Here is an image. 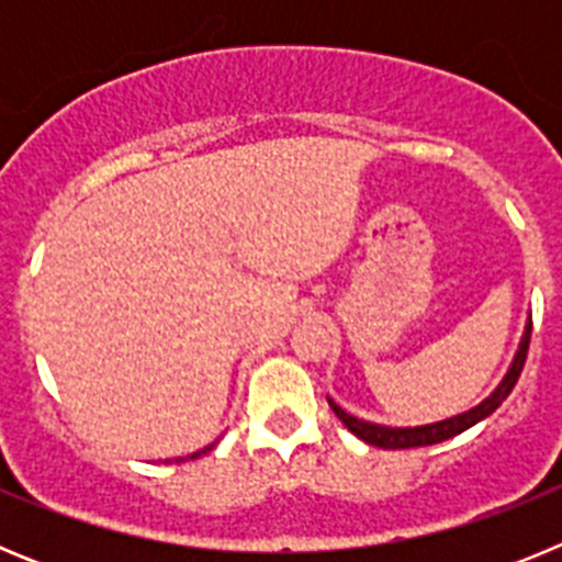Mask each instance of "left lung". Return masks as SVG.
Segmentation results:
<instances>
[{
	"instance_id": "8db88e82",
	"label": "left lung",
	"mask_w": 562,
	"mask_h": 562,
	"mask_svg": "<svg viewBox=\"0 0 562 562\" xmlns=\"http://www.w3.org/2000/svg\"><path fill=\"white\" fill-rule=\"evenodd\" d=\"M529 337H532V321L526 324L524 337H520V346H518V355H515L513 366L506 371V376L501 380L498 389L493 394L486 396L481 405L475 408L464 411L459 416H450V419H441L434 422V425H422V428H385V425H374V422H362L357 416L346 414V411L337 405V402L329 400V408L335 411L337 419L357 436L362 439L366 445H374V448H385V450H405V448H425V445H436V441H445V439H453V436L464 434L467 428H473L475 422L486 419V416L493 414L498 408L501 402L506 396L513 394L515 382H518L520 371H524V362H526V351H529Z\"/></svg>"
}]
</instances>
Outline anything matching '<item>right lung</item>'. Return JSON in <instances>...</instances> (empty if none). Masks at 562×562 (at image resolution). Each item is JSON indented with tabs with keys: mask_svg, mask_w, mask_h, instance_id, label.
<instances>
[{
	"mask_svg": "<svg viewBox=\"0 0 562 562\" xmlns=\"http://www.w3.org/2000/svg\"><path fill=\"white\" fill-rule=\"evenodd\" d=\"M207 450H213V445H211V448H205V450H200V453H193V456H188V459H200V456H202V453H207Z\"/></svg>",
	"mask_w": 562,
	"mask_h": 562,
	"instance_id": "right-lung-1",
	"label": "right lung"
}]
</instances>
